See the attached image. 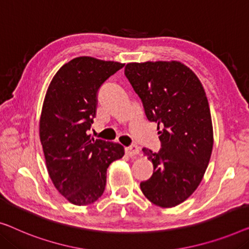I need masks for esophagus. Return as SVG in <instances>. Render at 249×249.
Masks as SVG:
<instances>
[{"mask_svg": "<svg viewBox=\"0 0 249 249\" xmlns=\"http://www.w3.org/2000/svg\"><path fill=\"white\" fill-rule=\"evenodd\" d=\"M140 151V148L137 145H131L129 147H125V154L128 155V156H136V155H138Z\"/></svg>", "mask_w": 249, "mask_h": 249, "instance_id": "1", "label": "esophagus"}]
</instances>
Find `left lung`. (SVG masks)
<instances>
[{
    "instance_id": "obj_1",
    "label": "left lung",
    "mask_w": 249,
    "mask_h": 249,
    "mask_svg": "<svg viewBox=\"0 0 249 249\" xmlns=\"http://www.w3.org/2000/svg\"><path fill=\"white\" fill-rule=\"evenodd\" d=\"M124 75L147 119L158 122L161 142L158 153L142 148L154 173L140 189L151 203L176 207L200 185L211 157L213 128L204 89L194 71L178 60L129 63Z\"/></svg>"
}]
</instances>
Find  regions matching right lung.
I'll use <instances>...</instances> for the list:
<instances>
[{
	"label": "right lung",
	"instance_id": "add662e5",
	"mask_svg": "<svg viewBox=\"0 0 249 249\" xmlns=\"http://www.w3.org/2000/svg\"><path fill=\"white\" fill-rule=\"evenodd\" d=\"M124 64L81 56L59 68L42 104L39 137L53 186L68 202L89 205L102 196L107 169L120 160V143L91 138L100 86Z\"/></svg>",
	"mask_w": 249,
	"mask_h": 249
}]
</instances>
